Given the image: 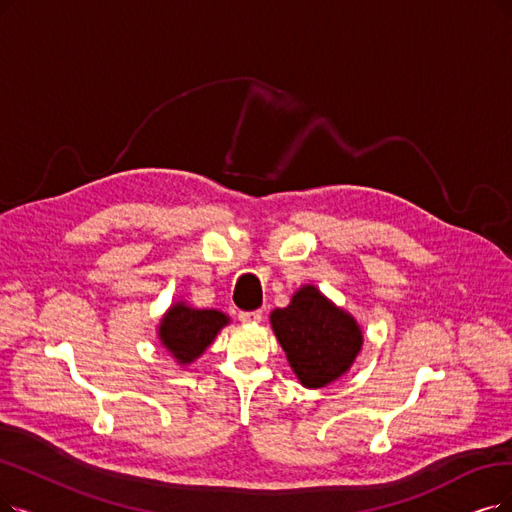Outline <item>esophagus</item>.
Here are the masks:
<instances>
[{
    "mask_svg": "<svg viewBox=\"0 0 512 512\" xmlns=\"http://www.w3.org/2000/svg\"><path fill=\"white\" fill-rule=\"evenodd\" d=\"M262 317H264L262 311H243V313H239L241 323H260Z\"/></svg>",
    "mask_w": 512,
    "mask_h": 512,
    "instance_id": "esophagus-1",
    "label": "esophagus"
}]
</instances>
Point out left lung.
Segmentation results:
<instances>
[{
    "mask_svg": "<svg viewBox=\"0 0 512 512\" xmlns=\"http://www.w3.org/2000/svg\"><path fill=\"white\" fill-rule=\"evenodd\" d=\"M271 325L306 388L327 386L349 372L363 344L355 317L327 300L315 285H302L285 309H275Z\"/></svg>",
    "mask_w": 512,
    "mask_h": 512,
    "instance_id": "obj_1",
    "label": "left lung"
}]
</instances>
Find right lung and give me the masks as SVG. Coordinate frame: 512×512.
Masks as SVG:
<instances>
[{"instance_id": "add662e5", "label": "right lung", "mask_w": 512, "mask_h": 512, "mask_svg": "<svg viewBox=\"0 0 512 512\" xmlns=\"http://www.w3.org/2000/svg\"><path fill=\"white\" fill-rule=\"evenodd\" d=\"M229 323V317L214 309H193L187 302L172 304L159 323V340L180 365L193 363L216 334Z\"/></svg>"}]
</instances>
